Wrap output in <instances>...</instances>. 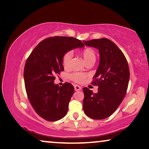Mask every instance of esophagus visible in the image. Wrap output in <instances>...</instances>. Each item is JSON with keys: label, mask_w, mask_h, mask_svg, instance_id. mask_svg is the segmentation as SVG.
<instances>
[{"label": "esophagus", "mask_w": 149, "mask_h": 149, "mask_svg": "<svg viewBox=\"0 0 149 149\" xmlns=\"http://www.w3.org/2000/svg\"><path fill=\"white\" fill-rule=\"evenodd\" d=\"M74 90L76 91H81L82 89L81 87H80V86L77 85H74Z\"/></svg>", "instance_id": "1"}]
</instances>
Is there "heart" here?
Here are the masks:
<instances>
[{"instance_id": "b5f03b06", "label": "heart", "mask_w": 149, "mask_h": 149, "mask_svg": "<svg viewBox=\"0 0 149 149\" xmlns=\"http://www.w3.org/2000/svg\"><path fill=\"white\" fill-rule=\"evenodd\" d=\"M82 56H83L84 60L85 62H87L89 60H95V54L94 51L91 49L87 48L82 52ZM72 58V52L71 51L66 52L63 56L62 59V62H63V65L65 68L69 67L71 60ZM71 79L72 81L78 83H82L85 81V75L81 73H73L70 76Z\"/></svg>"}]
</instances>
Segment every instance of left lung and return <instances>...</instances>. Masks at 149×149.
I'll list each match as a JSON object with an SVG mask.
<instances>
[{"instance_id": "8db88e82", "label": "left lung", "mask_w": 149, "mask_h": 149, "mask_svg": "<svg viewBox=\"0 0 149 149\" xmlns=\"http://www.w3.org/2000/svg\"><path fill=\"white\" fill-rule=\"evenodd\" d=\"M84 44L99 50L100 64L93 83L98 86L93 93L83 88V110L88 117L95 120L108 118L115 111L126 95L130 79L128 62L122 52L107 38L84 41Z\"/></svg>"}]
</instances>
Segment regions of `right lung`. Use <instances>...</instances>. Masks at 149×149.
<instances>
[{"label": "right lung", "mask_w": 149, "mask_h": 149, "mask_svg": "<svg viewBox=\"0 0 149 149\" xmlns=\"http://www.w3.org/2000/svg\"><path fill=\"white\" fill-rule=\"evenodd\" d=\"M84 46L81 40L74 38H49L42 41L27 58L24 81L28 98L38 115L46 120L57 121L67 113L74 87L68 83L59 87L54 82V76L64 70V54Z\"/></svg>", "instance_id": "1"}]
</instances>
